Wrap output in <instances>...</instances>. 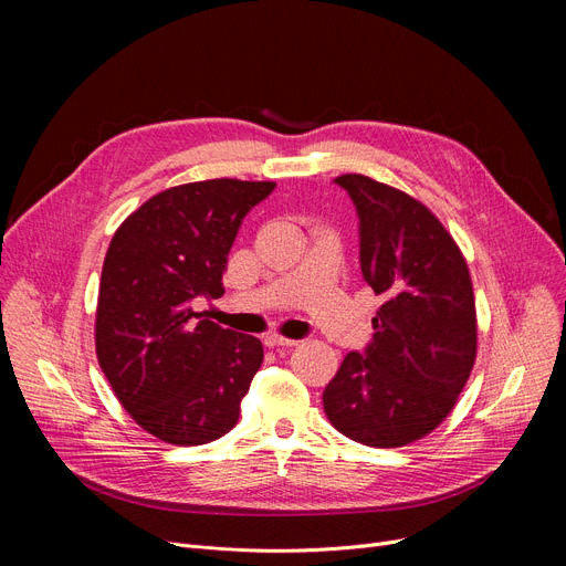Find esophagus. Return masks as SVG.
<instances>
[{
    "instance_id": "1",
    "label": "esophagus",
    "mask_w": 566,
    "mask_h": 566,
    "mask_svg": "<svg viewBox=\"0 0 566 566\" xmlns=\"http://www.w3.org/2000/svg\"><path fill=\"white\" fill-rule=\"evenodd\" d=\"M263 344H265L268 348H277V346L291 348V346H298V342H295V339H286V337H282V335H265V337H263Z\"/></svg>"
}]
</instances>
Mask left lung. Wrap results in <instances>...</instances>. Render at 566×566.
Returning <instances> with one entry per match:
<instances>
[{
    "mask_svg": "<svg viewBox=\"0 0 566 566\" xmlns=\"http://www.w3.org/2000/svg\"><path fill=\"white\" fill-rule=\"evenodd\" d=\"M360 224V271L382 298L374 337L323 390L331 424L371 448L424 438L452 412L478 355L468 263L438 218L363 174L337 176Z\"/></svg>",
    "mask_w": 566,
    "mask_h": 566,
    "instance_id": "obj_1",
    "label": "left lung"
}]
</instances>
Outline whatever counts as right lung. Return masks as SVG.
Instances as JSON below:
<instances>
[{"mask_svg": "<svg viewBox=\"0 0 566 566\" xmlns=\"http://www.w3.org/2000/svg\"><path fill=\"white\" fill-rule=\"evenodd\" d=\"M273 181H213L169 188L116 229L105 254L96 353L133 420L171 444H203L233 429L263 363L256 337L192 312L224 293L235 233Z\"/></svg>", "mask_w": 566, "mask_h": 566, "instance_id": "1", "label": "right lung"}]
</instances>
